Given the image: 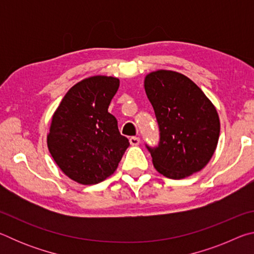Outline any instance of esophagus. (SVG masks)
Segmentation results:
<instances>
[{
	"mask_svg": "<svg viewBox=\"0 0 254 254\" xmlns=\"http://www.w3.org/2000/svg\"><path fill=\"white\" fill-rule=\"evenodd\" d=\"M130 143H131V145H139L140 139H139V137H136V136H131L130 137Z\"/></svg>",
	"mask_w": 254,
	"mask_h": 254,
	"instance_id": "esophagus-1",
	"label": "esophagus"
}]
</instances>
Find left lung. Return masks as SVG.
<instances>
[{
    "instance_id": "left-lung-1",
    "label": "left lung",
    "mask_w": 254,
    "mask_h": 254,
    "mask_svg": "<svg viewBox=\"0 0 254 254\" xmlns=\"http://www.w3.org/2000/svg\"><path fill=\"white\" fill-rule=\"evenodd\" d=\"M144 91L160 128L159 147H148L154 168L170 179L186 178L203 169L220 137L216 107L194 81L174 70L149 72Z\"/></svg>"
}]
</instances>
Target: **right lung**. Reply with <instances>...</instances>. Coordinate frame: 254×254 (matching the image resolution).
Here are the masks:
<instances>
[{
  "instance_id": "obj_1",
  "label": "right lung",
  "mask_w": 254,
  "mask_h": 254,
  "mask_svg": "<svg viewBox=\"0 0 254 254\" xmlns=\"http://www.w3.org/2000/svg\"><path fill=\"white\" fill-rule=\"evenodd\" d=\"M120 79L92 76L66 93L51 118L47 145L60 170L74 182L94 185L118 169L130 142L109 113Z\"/></svg>"
}]
</instances>
